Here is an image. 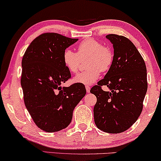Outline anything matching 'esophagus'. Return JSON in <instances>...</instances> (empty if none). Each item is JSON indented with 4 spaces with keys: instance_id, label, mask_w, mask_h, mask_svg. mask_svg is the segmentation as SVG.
Returning <instances> with one entry per match:
<instances>
[{
    "instance_id": "obj_1",
    "label": "esophagus",
    "mask_w": 161,
    "mask_h": 161,
    "mask_svg": "<svg viewBox=\"0 0 161 161\" xmlns=\"http://www.w3.org/2000/svg\"><path fill=\"white\" fill-rule=\"evenodd\" d=\"M90 89H91V88H90V86H86V89L87 93H89L90 92Z\"/></svg>"
}]
</instances>
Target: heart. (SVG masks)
<instances>
[{"mask_svg": "<svg viewBox=\"0 0 161 161\" xmlns=\"http://www.w3.org/2000/svg\"><path fill=\"white\" fill-rule=\"evenodd\" d=\"M86 58V66L89 69L77 75L73 81L88 86L98 80L100 71L106 72L110 69L114 61V53L111 48L103 46L94 39L81 42L77 47V53L66 49L63 53L64 64L71 73L78 72L82 61Z\"/></svg>", "mask_w": 161, "mask_h": 161, "instance_id": "heart-1", "label": "heart"}]
</instances>
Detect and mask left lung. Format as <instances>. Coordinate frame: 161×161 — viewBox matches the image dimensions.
Masks as SVG:
<instances>
[{"instance_id": "8db88e82", "label": "left lung", "mask_w": 161, "mask_h": 161, "mask_svg": "<svg viewBox=\"0 0 161 161\" xmlns=\"http://www.w3.org/2000/svg\"><path fill=\"white\" fill-rule=\"evenodd\" d=\"M106 38L113 44L114 61L104 78L90 90L97 97L94 119L101 130L119 133L129 129L142 113L148 86L147 67L129 39L113 34ZM103 85L111 92L103 91Z\"/></svg>"}]
</instances>
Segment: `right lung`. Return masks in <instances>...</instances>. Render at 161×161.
<instances>
[{
    "label": "right lung",
    "instance_id": "right-lung-1",
    "mask_svg": "<svg viewBox=\"0 0 161 161\" xmlns=\"http://www.w3.org/2000/svg\"><path fill=\"white\" fill-rule=\"evenodd\" d=\"M78 40L57 33H45L31 42L22 59L24 103L36 126L45 132L66 128L75 107L86 93L82 83L61 86L71 78L63 53Z\"/></svg>",
    "mask_w": 161,
    "mask_h": 161
}]
</instances>
